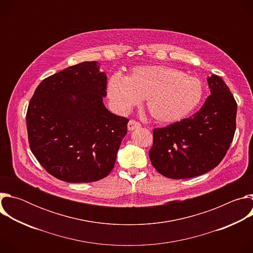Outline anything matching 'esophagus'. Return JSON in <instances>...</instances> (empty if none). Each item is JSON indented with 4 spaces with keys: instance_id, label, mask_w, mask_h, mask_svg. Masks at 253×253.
Returning <instances> with one entry per match:
<instances>
[{
    "instance_id": "1",
    "label": "esophagus",
    "mask_w": 253,
    "mask_h": 253,
    "mask_svg": "<svg viewBox=\"0 0 253 253\" xmlns=\"http://www.w3.org/2000/svg\"><path fill=\"white\" fill-rule=\"evenodd\" d=\"M140 127H141V124L135 120H130L128 122V130H130V131H132L134 129H138Z\"/></svg>"
}]
</instances>
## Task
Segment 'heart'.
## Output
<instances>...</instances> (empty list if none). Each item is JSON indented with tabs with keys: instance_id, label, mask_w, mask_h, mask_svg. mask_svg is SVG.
I'll use <instances>...</instances> for the list:
<instances>
[{
	"instance_id": "obj_1",
	"label": "heart",
	"mask_w": 253,
	"mask_h": 253,
	"mask_svg": "<svg viewBox=\"0 0 253 253\" xmlns=\"http://www.w3.org/2000/svg\"><path fill=\"white\" fill-rule=\"evenodd\" d=\"M108 97L114 109L124 113L146 99L150 116L159 123L188 117L199 105L203 86L196 77L175 68L154 65L134 68L126 78L114 74L108 82Z\"/></svg>"
}]
</instances>
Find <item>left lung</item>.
I'll use <instances>...</instances> for the list:
<instances>
[{"label": "left lung", "instance_id": "8db88e82", "mask_svg": "<svg viewBox=\"0 0 253 253\" xmlns=\"http://www.w3.org/2000/svg\"><path fill=\"white\" fill-rule=\"evenodd\" d=\"M210 95L189 118L153 130L149 158L154 168L171 179L202 175L226 155L236 128V101L217 75L207 78Z\"/></svg>", "mask_w": 253, "mask_h": 253}]
</instances>
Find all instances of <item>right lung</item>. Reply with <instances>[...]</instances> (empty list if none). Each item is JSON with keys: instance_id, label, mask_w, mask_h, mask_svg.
Segmentation results:
<instances>
[{"instance_id": "right-lung-1", "label": "right lung", "mask_w": 253, "mask_h": 253, "mask_svg": "<svg viewBox=\"0 0 253 253\" xmlns=\"http://www.w3.org/2000/svg\"><path fill=\"white\" fill-rule=\"evenodd\" d=\"M107 77L95 61L44 79L27 111L30 148L54 177L71 183L103 179L114 167L128 119L103 104Z\"/></svg>"}]
</instances>
